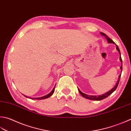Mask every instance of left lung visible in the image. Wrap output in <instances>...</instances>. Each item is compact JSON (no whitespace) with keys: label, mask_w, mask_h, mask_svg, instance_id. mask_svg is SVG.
<instances>
[{"label":"left lung","mask_w":131,"mask_h":131,"mask_svg":"<svg viewBox=\"0 0 131 131\" xmlns=\"http://www.w3.org/2000/svg\"><path fill=\"white\" fill-rule=\"evenodd\" d=\"M101 34L102 36H104L105 38H106V39L107 40V42H108V43H115V42L113 41H112L111 39H110V38L108 36H107L106 34H104V33L101 32ZM116 49H117V50L118 51L119 54H120V62H121L122 63V57H121V54H120V52L119 48L118 47H117V45H116ZM120 69H121V70H122L121 72H122V65L121 66V67H120ZM121 74H122V73H121ZM121 74H120V75H119L118 80H117L116 84H115V86L114 87V88H112L111 90H110L109 91L107 92V93H106L104 94H102V95H98V96H96V95H87V94H86L83 93L82 92H81V91H80V90H79V89L78 88V91H79V93L81 94V95L83 97V98H86V99H90V100H93V101H101V100H102V99H103L106 98L107 97H108V96L110 95H111L112 93H113V92H114V91H115V90L116 89L117 87V86H118V84H119L120 77H121Z\"/></svg>","instance_id":"8db88e82"}]
</instances>
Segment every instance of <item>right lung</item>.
<instances>
[{
    "label": "right lung",
    "instance_id": "1",
    "mask_svg": "<svg viewBox=\"0 0 131 131\" xmlns=\"http://www.w3.org/2000/svg\"><path fill=\"white\" fill-rule=\"evenodd\" d=\"M55 87L56 86L54 87L53 89L52 90V91L50 92V93H49L48 94L46 95L43 96H42V97H40V98H30V97L29 96H25L24 95L26 98H31L32 99H36V100H40V99H47L48 98H49V97H50V96H52V95L53 94L54 92V90H55Z\"/></svg>",
    "mask_w": 131,
    "mask_h": 131
}]
</instances>
